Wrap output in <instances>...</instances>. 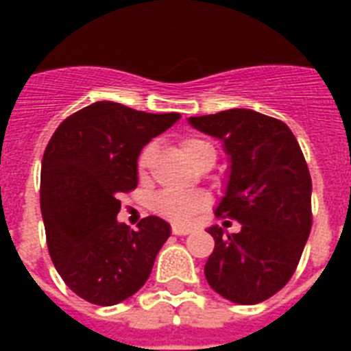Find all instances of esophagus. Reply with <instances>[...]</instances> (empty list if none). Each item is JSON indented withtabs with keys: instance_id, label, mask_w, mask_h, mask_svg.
<instances>
[{
	"instance_id": "esophagus-1",
	"label": "esophagus",
	"mask_w": 351,
	"mask_h": 351,
	"mask_svg": "<svg viewBox=\"0 0 351 351\" xmlns=\"http://www.w3.org/2000/svg\"><path fill=\"white\" fill-rule=\"evenodd\" d=\"M171 231H173V234H189L191 233V230L189 228H182V226H173L171 228Z\"/></svg>"
}]
</instances>
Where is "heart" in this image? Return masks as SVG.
<instances>
[{
	"mask_svg": "<svg viewBox=\"0 0 351 351\" xmlns=\"http://www.w3.org/2000/svg\"><path fill=\"white\" fill-rule=\"evenodd\" d=\"M154 149H156L154 143H147L138 154L136 169L142 178L147 175L149 165L154 156ZM182 151L193 164L197 165L204 154L211 153V151L215 153V147L202 138H186L182 142ZM208 195L200 191H162L153 198L151 208L162 219L171 220L175 224H191L195 217L208 206Z\"/></svg>",
	"mask_w": 351,
	"mask_h": 351,
	"instance_id": "b5f03b06",
	"label": "heart"
}]
</instances>
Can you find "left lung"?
<instances>
[{
    "instance_id": "obj_1",
    "label": "left lung",
    "mask_w": 351,
    "mask_h": 351,
    "mask_svg": "<svg viewBox=\"0 0 351 351\" xmlns=\"http://www.w3.org/2000/svg\"><path fill=\"white\" fill-rule=\"evenodd\" d=\"M219 138L230 176L215 213L240 222L239 233L208 228L215 239L204 273L234 304H258L282 289L311 230V176L293 132L284 121L251 109L189 118Z\"/></svg>"
}]
</instances>
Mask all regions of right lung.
Returning <instances> with one entry per match:
<instances>
[{
  "instance_id": "add662e5",
  "label": "right lung",
  "mask_w": 351,
  "mask_h": 351,
  "mask_svg": "<svg viewBox=\"0 0 351 351\" xmlns=\"http://www.w3.org/2000/svg\"><path fill=\"white\" fill-rule=\"evenodd\" d=\"M178 120V112L96 101L52 134L40 187L47 245L65 284L87 302L112 306L136 293L169 239L171 226L158 217H145L134 231L117 215L121 193L138 186L143 145Z\"/></svg>"
}]
</instances>
